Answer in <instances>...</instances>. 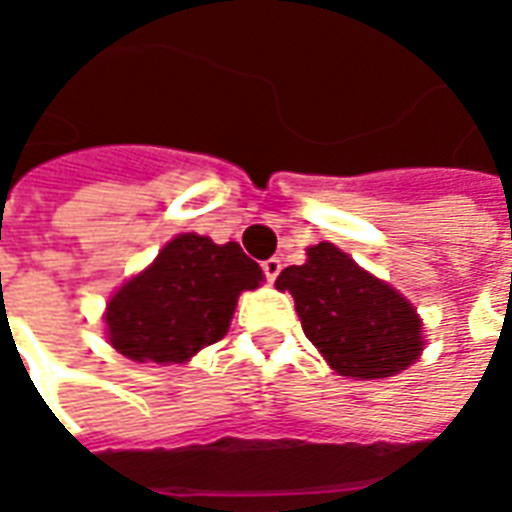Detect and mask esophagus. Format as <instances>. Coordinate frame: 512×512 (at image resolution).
I'll return each instance as SVG.
<instances>
[{"label":"esophagus","mask_w":512,"mask_h":512,"mask_svg":"<svg viewBox=\"0 0 512 512\" xmlns=\"http://www.w3.org/2000/svg\"><path fill=\"white\" fill-rule=\"evenodd\" d=\"M279 271H282V260L279 257H268L266 263H263V274H266L268 282H274L279 277Z\"/></svg>","instance_id":"esophagus-1"}]
</instances>
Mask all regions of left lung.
<instances>
[{
  "instance_id": "8db88e82",
  "label": "left lung",
  "mask_w": 512,
  "mask_h": 512,
  "mask_svg": "<svg viewBox=\"0 0 512 512\" xmlns=\"http://www.w3.org/2000/svg\"><path fill=\"white\" fill-rule=\"evenodd\" d=\"M277 290L293 296L307 340L340 376H397L422 354V318L411 301L329 241L310 246L304 266L285 268Z\"/></svg>"
}]
</instances>
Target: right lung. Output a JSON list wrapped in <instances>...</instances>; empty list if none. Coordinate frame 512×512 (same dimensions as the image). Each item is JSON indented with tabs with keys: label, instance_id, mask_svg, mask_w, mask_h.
<instances>
[{
	"label": "right lung",
	"instance_id": "right-lung-1",
	"mask_svg": "<svg viewBox=\"0 0 512 512\" xmlns=\"http://www.w3.org/2000/svg\"><path fill=\"white\" fill-rule=\"evenodd\" d=\"M263 271L244 249L197 233L175 235L158 257L106 304V340L134 362L183 365L222 340L235 301Z\"/></svg>",
	"mask_w": 512,
	"mask_h": 512
}]
</instances>
